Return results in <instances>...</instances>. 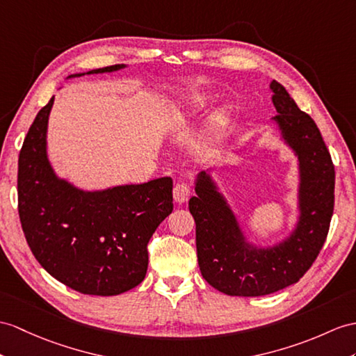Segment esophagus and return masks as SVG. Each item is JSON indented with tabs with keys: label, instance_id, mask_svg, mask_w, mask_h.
Instances as JSON below:
<instances>
[{
	"label": "esophagus",
	"instance_id": "34e87169",
	"mask_svg": "<svg viewBox=\"0 0 356 356\" xmlns=\"http://www.w3.org/2000/svg\"><path fill=\"white\" fill-rule=\"evenodd\" d=\"M172 193H173V201L178 204H183L190 197V195H192V188H190V186L184 183V181H181V183L175 184V187H173Z\"/></svg>",
	"mask_w": 356,
	"mask_h": 356
}]
</instances>
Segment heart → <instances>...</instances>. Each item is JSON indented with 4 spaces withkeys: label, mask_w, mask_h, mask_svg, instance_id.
<instances>
[{
    "label": "heart",
    "mask_w": 356,
    "mask_h": 356,
    "mask_svg": "<svg viewBox=\"0 0 356 356\" xmlns=\"http://www.w3.org/2000/svg\"><path fill=\"white\" fill-rule=\"evenodd\" d=\"M207 107V101L202 97H197V95H193V97H187L186 99L181 101L177 107L175 111V124L181 122H188L195 118H197L204 108ZM225 125V118L222 115H216L211 118L210 125H208L207 133L210 137H218Z\"/></svg>",
    "instance_id": "heart-1"
}]
</instances>
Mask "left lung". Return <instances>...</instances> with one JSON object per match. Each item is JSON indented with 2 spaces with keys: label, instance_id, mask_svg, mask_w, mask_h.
I'll return each instance as SVG.
<instances>
[{
  "label": "left lung",
  "instance_id": "1",
  "mask_svg": "<svg viewBox=\"0 0 356 356\" xmlns=\"http://www.w3.org/2000/svg\"><path fill=\"white\" fill-rule=\"evenodd\" d=\"M278 116L270 120L296 159V222L272 245L250 240L214 178L197 172L188 210L196 222L197 264L204 280L228 296H264L296 284L322 249L334 211L335 172L314 120L278 81L270 83Z\"/></svg>",
  "mask_w": 356,
  "mask_h": 356
}]
</instances>
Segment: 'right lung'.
Instances as JSON below:
<instances>
[{"instance_id":"1","label":"right lung","mask_w":356,"mask_h":356,"mask_svg":"<svg viewBox=\"0 0 356 356\" xmlns=\"http://www.w3.org/2000/svg\"><path fill=\"white\" fill-rule=\"evenodd\" d=\"M115 65L89 72L110 74ZM54 97L25 137L18 161L19 219L40 266L83 294L116 296L148 270V241L173 210L172 178L86 190L58 177L48 157V120Z\"/></svg>"}]
</instances>
